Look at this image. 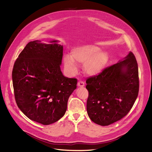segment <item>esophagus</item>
Returning <instances> with one entry per match:
<instances>
[{
	"label": "esophagus",
	"instance_id": "34e87169",
	"mask_svg": "<svg viewBox=\"0 0 152 152\" xmlns=\"http://www.w3.org/2000/svg\"><path fill=\"white\" fill-rule=\"evenodd\" d=\"M77 86L79 87H83L85 86V83L83 82V81H79L77 83Z\"/></svg>",
	"mask_w": 152,
	"mask_h": 152
}]
</instances>
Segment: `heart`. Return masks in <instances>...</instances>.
<instances>
[{"mask_svg":"<svg viewBox=\"0 0 152 152\" xmlns=\"http://www.w3.org/2000/svg\"><path fill=\"white\" fill-rule=\"evenodd\" d=\"M109 57L104 52L95 45H86L75 48L72 56H64V64L66 72L70 75H76L78 72L76 61L85 65V71L90 76L99 75L105 69L109 63Z\"/></svg>","mask_w":152,"mask_h":152,"instance_id":"heart-1","label":"heart"}]
</instances>
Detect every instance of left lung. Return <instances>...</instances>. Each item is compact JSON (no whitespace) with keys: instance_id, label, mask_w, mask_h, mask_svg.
<instances>
[{"instance_id":"left-lung-1","label":"left lung","mask_w":152,"mask_h":152,"mask_svg":"<svg viewBox=\"0 0 152 152\" xmlns=\"http://www.w3.org/2000/svg\"><path fill=\"white\" fill-rule=\"evenodd\" d=\"M86 82L90 119L104 126L119 121L128 114L138 95V67L134 54L129 52L123 59Z\"/></svg>"}]
</instances>
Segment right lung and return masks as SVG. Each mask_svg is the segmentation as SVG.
Masks as SVG:
<instances>
[{
	"instance_id": "obj_1",
	"label": "right lung",
	"mask_w": 152,
	"mask_h": 152,
	"mask_svg": "<svg viewBox=\"0 0 152 152\" xmlns=\"http://www.w3.org/2000/svg\"><path fill=\"white\" fill-rule=\"evenodd\" d=\"M58 40L29 42L19 55L12 77L16 104L29 119L48 125L65 114L77 79L61 70L63 46Z\"/></svg>"
}]
</instances>
